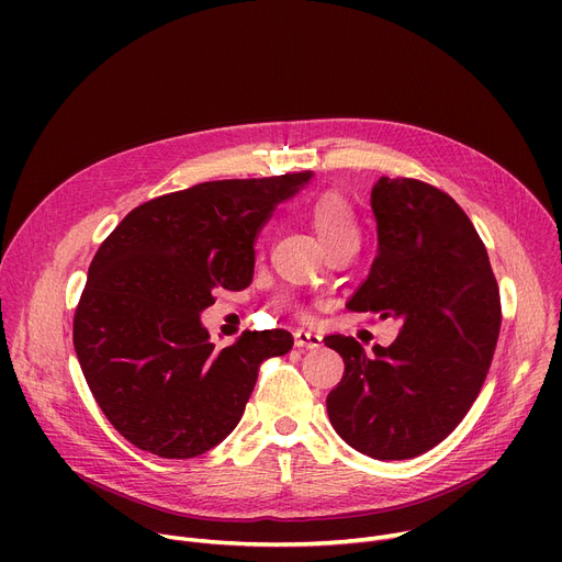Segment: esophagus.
I'll use <instances>...</instances> for the list:
<instances>
[{
	"mask_svg": "<svg viewBox=\"0 0 562 562\" xmlns=\"http://www.w3.org/2000/svg\"><path fill=\"white\" fill-rule=\"evenodd\" d=\"M293 344H296V348H318L323 344V339L316 335V333H310V330H296L293 333Z\"/></svg>",
	"mask_w": 562,
	"mask_h": 562,
	"instance_id": "34e87169",
	"label": "esophagus"
}]
</instances>
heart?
<instances>
[{
	"label": "heart",
	"instance_id": "obj_1",
	"mask_svg": "<svg viewBox=\"0 0 562 562\" xmlns=\"http://www.w3.org/2000/svg\"><path fill=\"white\" fill-rule=\"evenodd\" d=\"M310 221L328 250L339 246H360V221L348 198L339 191H323L307 206Z\"/></svg>",
	"mask_w": 562,
	"mask_h": 562
}]
</instances>
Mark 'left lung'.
<instances>
[{
    "label": "left lung",
    "instance_id": "8db88e82",
    "mask_svg": "<svg viewBox=\"0 0 562 562\" xmlns=\"http://www.w3.org/2000/svg\"><path fill=\"white\" fill-rule=\"evenodd\" d=\"M378 255L346 303L398 318L392 346L330 335L344 375L328 394L330 424L356 451L407 460L437 447L476 401L501 330L498 284L485 244L460 204L412 177L371 191Z\"/></svg>",
    "mask_w": 562,
    "mask_h": 562
}]
</instances>
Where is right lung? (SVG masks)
<instances>
[{
  "label": "right lung",
  "mask_w": 562,
  "mask_h": 562,
  "mask_svg": "<svg viewBox=\"0 0 562 562\" xmlns=\"http://www.w3.org/2000/svg\"><path fill=\"white\" fill-rule=\"evenodd\" d=\"M312 177L202 182L147 200L102 241L79 299L72 341L111 426L140 451L195 458L239 424L259 364L291 350L286 330L216 348L200 312L218 286L252 282L255 239Z\"/></svg>",
  "instance_id": "1"
}]
</instances>
